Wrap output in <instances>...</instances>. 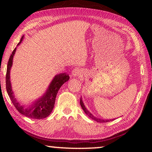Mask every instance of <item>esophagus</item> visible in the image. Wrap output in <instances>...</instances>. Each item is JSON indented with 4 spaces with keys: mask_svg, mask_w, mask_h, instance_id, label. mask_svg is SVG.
Listing matches in <instances>:
<instances>
[{
    "mask_svg": "<svg viewBox=\"0 0 152 152\" xmlns=\"http://www.w3.org/2000/svg\"><path fill=\"white\" fill-rule=\"evenodd\" d=\"M82 73V70H80V69L75 68V69H74V70H72V76H78L81 75Z\"/></svg>",
    "mask_w": 152,
    "mask_h": 152,
    "instance_id": "obj_1",
    "label": "esophagus"
}]
</instances>
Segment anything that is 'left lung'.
Wrapping results in <instances>:
<instances>
[{
	"instance_id": "obj_1",
	"label": "left lung",
	"mask_w": 152,
	"mask_h": 152,
	"mask_svg": "<svg viewBox=\"0 0 152 152\" xmlns=\"http://www.w3.org/2000/svg\"><path fill=\"white\" fill-rule=\"evenodd\" d=\"M80 105H81V107H82V109H83L84 113H85L87 115H88V116L90 118H91L92 119L94 120L95 121L99 122V123H106V122H109V121H111L114 120V119H110V120H109V119H99V118H97V117H94V115H92L91 114V113H90V112L88 111V110L86 109V107L84 106L83 102H82V99H80Z\"/></svg>"
}]
</instances>
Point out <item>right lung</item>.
Returning a JSON list of instances; mask_svg holds the SVG:
<instances>
[{"label": "right lung", "instance_id": "add662e5", "mask_svg": "<svg viewBox=\"0 0 152 152\" xmlns=\"http://www.w3.org/2000/svg\"><path fill=\"white\" fill-rule=\"evenodd\" d=\"M23 37L24 35H23L17 45H19L21 43ZM16 49L17 48H15V50L12 52L8 61V64H7L6 74V88L7 93H8L15 107L20 114L31 118V119H44V118L48 117L52 112L53 107H54L56 98L58 92L60 90V87L70 79V76L66 73L57 74L51 82L47 91L42 97L35 101L34 103L29 105L28 107L23 106L15 99L13 91L12 90L11 80H10V71H11L12 65V59H13L15 51H16Z\"/></svg>", "mask_w": 152, "mask_h": 152}]
</instances>
